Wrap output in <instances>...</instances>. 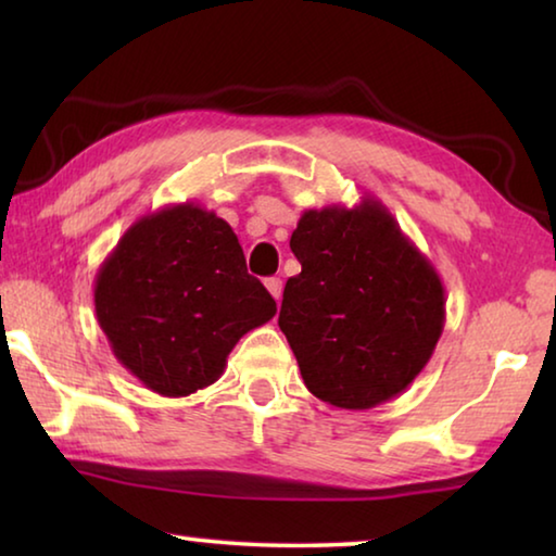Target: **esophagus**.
I'll return each instance as SVG.
<instances>
[{"label":"esophagus","mask_w":556,"mask_h":556,"mask_svg":"<svg viewBox=\"0 0 556 556\" xmlns=\"http://www.w3.org/2000/svg\"><path fill=\"white\" fill-rule=\"evenodd\" d=\"M265 287H267V291L271 296H275L277 301L281 299V279H277V277H269L267 281H265Z\"/></svg>","instance_id":"34e87169"}]
</instances>
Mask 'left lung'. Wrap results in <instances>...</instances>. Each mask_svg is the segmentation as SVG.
Segmentation results:
<instances>
[{
    "instance_id": "obj_1",
    "label": "left lung",
    "mask_w": 556,
    "mask_h": 556,
    "mask_svg": "<svg viewBox=\"0 0 556 556\" xmlns=\"http://www.w3.org/2000/svg\"><path fill=\"white\" fill-rule=\"evenodd\" d=\"M289 244L301 275L287 281L279 328L308 392L341 409L397 397L444 331L434 265L372 195L304 211Z\"/></svg>"
}]
</instances>
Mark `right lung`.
Instances as JSON below:
<instances>
[{
    "label": "right lung",
    "mask_w": 556,
    "mask_h": 556,
    "mask_svg": "<svg viewBox=\"0 0 556 556\" xmlns=\"http://www.w3.org/2000/svg\"><path fill=\"white\" fill-rule=\"evenodd\" d=\"M96 316L117 361L164 397L220 378L240 338L277 314L238 235L186 201L131 223L96 275Z\"/></svg>",
    "instance_id": "add662e5"
}]
</instances>
